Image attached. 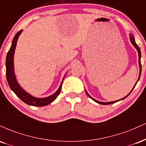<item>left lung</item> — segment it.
<instances>
[{"label": "left lung", "instance_id": "left-lung-1", "mask_svg": "<svg viewBox=\"0 0 146 146\" xmlns=\"http://www.w3.org/2000/svg\"><path fill=\"white\" fill-rule=\"evenodd\" d=\"M130 36V41H131V43H132L133 46H134V47H135V48H136V50H137V52H138V55H139V78H138V80H137V81L136 84H135V85L134 86V87L133 88L132 90H131V92H130V93H129V94H128V95H126V96H125V97L122 98V99H120V100H117V101H111V102H101V101H97V100H96V99H93V98L92 97V96H91L90 95V94H89L88 93V92H87V91H86V89H85V91H86V92L87 95L89 97H90L91 99H92L93 101H95L96 103H99V104H101V105H110V104H112V103H116V102H117V101H122V100L124 99H125V98L127 97V96H129L130 94H131V92H132L133 90V88H134L135 87V86H136L137 83V82H138L139 80V78H140V76H141V50H140V48H139V47L138 45H137V43H135V37H134V36H133V35L132 34H130V36Z\"/></svg>", "mask_w": 146, "mask_h": 146}]
</instances>
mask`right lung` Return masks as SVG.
I'll return each mask as SVG.
<instances>
[{
    "label": "right lung",
    "instance_id": "right-lung-1",
    "mask_svg": "<svg viewBox=\"0 0 146 146\" xmlns=\"http://www.w3.org/2000/svg\"><path fill=\"white\" fill-rule=\"evenodd\" d=\"M22 33V30L19 31L14 36L13 41H12L11 46L9 50L7 55L6 58V76L7 82L11 90L15 93L16 95L18 96L23 102L26 103L29 105L36 107H43L50 104L55 100L57 96L59 95L60 92L61 88H62V84L64 80V77L66 74L64 75V78L62 79V81L61 82L60 87L58 89L55 93H54L52 95L47 96L45 98H36L35 97L30 94L29 93L26 92L22 87L20 86V84H18L16 80V77L15 75V71H14V64H13V58H14V54H15V47H16L17 39H18L19 36Z\"/></svg>",
    "mask_w": 146,
    "mask_h": 146
}]
</instances>
